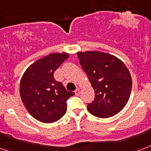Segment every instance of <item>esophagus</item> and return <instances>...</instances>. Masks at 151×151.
Wrapping results in <instances>:
<instances>
[{"mask_svg": "<svg viewBox=\"0 0 151 151\" xmlns=\"http://www.w3.org/2000/svg\"><path fill=\"white\" fill-rule=\"evenodd\" d=\"M74 92H75L76 95H79L80 93H81V90H80L79 88H77L75 91H74Z\"/></svg>", "mask_w": 151, "mask_h": 151, "instance_id": "esophagus-1", "label": "esophagus"}]
</instances>
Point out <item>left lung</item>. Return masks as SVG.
<instances>
[{
    "label": "left lung",
    "instance_id": "left-lung-1",
    "mask_svg": "<svg viewBox=\"0 0 151 151\" xmlns=\"http://www.w3.org/2000/svg\"><path fill=\"white\" fill-rule=\"evenodd\" d=\"M82 69L95 91V100L88 110L99 118H109L127 104L132 78L127 66L116 56L100 51L78 52Z\"/></svg>",
    "mask_w": 151,
    "mask_h": 151
}]
</instances>
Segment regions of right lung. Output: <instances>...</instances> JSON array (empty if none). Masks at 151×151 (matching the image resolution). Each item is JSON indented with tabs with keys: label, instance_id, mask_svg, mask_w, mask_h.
I'll list each match as a JSON object with an SVG mask.
<instances>
[{
	"label": "right lung",
	"instance_id": "1",
	"mask_svg": "<svg viewBox=\"0 0 151 151\" xmlns=\"http://www.w3.org/2000/svg\"><path fill=\"white\" fill-rule=\"evenodd\" d=\"M67 52L50 53L32 63L23 73L20 96L29 113L45 123L56 122L67 111V101L74 93L53 78L55 70L69 57Z\"/></svg>",
	"mask_w": 151,
	"mask_h": 151
}]
</instances>
